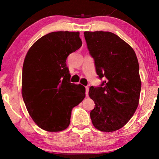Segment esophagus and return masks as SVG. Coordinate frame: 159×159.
Instances as JSON below:
<instances>
[{
	"mask_svg": "<svg viewBox=\"0 0 159 159\" xmlns=\"http://www.w3.org/2000/svg\"><path fill=\"white\" fill-rule=\"evenodd\" d=\"M85 89H86V96H88V92H89V87H88V86H86V87H85Z\"/></svg>",
	"mask_w": 159,
	"mask_h": 159,
	"instance_id": "esophagus-1",
	"label": "esophagus"
}]
</instances>
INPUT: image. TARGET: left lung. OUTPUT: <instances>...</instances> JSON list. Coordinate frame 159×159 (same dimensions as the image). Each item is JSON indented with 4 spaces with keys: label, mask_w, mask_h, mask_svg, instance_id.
Listing matches in <instances>:
<instances>
[{
    "label": "left lung",
    "mask_w": 159,
    "mask_h": 159,
    "mask_svg": "<svg viewBox=\"0 0 159 159\" xmlns=\"http://www.w3.org/2000/svg\"><path fill=\"white\" fill-rule=\"evenodd\" d=\"M84 34L97 75L105 79L99 87L90 88L89 95L95 104L90 119L100 131H116L129 121L138 106L141 80L138 58L132 48L112 32Z\"/></svg>",
    "instance_id": "8db88e82"
}]
</instances>
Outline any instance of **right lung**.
Listing matches in <instances>:
<instances>
[{"instance_id":"right-lung-1","label":"right lung","mask_w":159,"mask_h":159,"mask_svg":"<svg viewBox=\"0 0 159 159\" xmlns=\"http://www.w3.org/2000/svg\"><path fill=\"white\" fill-rule=\"evenodd\" d=\"M79 32H53L32 45L24 61L21 93L30 116L41 129L69 127L71 110L85 97V88L70 82L66 61L82 46Z\"/></svg>"}]
</instances>
